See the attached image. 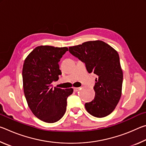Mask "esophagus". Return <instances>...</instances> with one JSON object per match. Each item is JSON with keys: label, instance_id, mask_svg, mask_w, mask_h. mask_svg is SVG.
<instances>
[{"label": "esophagus", "instance_id": "34e87169", "mask_svg": "<svg viewBox=\"0 0 146 146\" xmlns=\"http://www.w3.org/2000/svg\"><path fill=\"white\" fill-rule=\"evenodd\" d=\"M79 90H80V88H73V91H75V92H76V91H78Z\"/></svg>", "mask_w": 146, "mask_h": 146}]
</instances>
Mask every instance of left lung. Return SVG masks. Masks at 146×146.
I'll return each mask as SVG.
<instances>
[{"label": "left lung", "mask_w": 146, "mask_h": 146, "mask_svg": "<svg viewBox=\"0 0 146 146\" xmlns=\"http://www.w3.org/2000/svg\"><path fill=\"white\" fill-rule=\"evenodd\" d=\"M69 51L85 63L88 73L97 75L94 86L95 97L85 104L86 110L97 118L111 114L122 95L123 72L117 51L102 40L70 47Z\"/></svg>", "instance_id": "obj_1"}]
</instances>
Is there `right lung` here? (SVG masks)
<instances>
[{"instance_id":"add662e5","label":"right lung","mask_w":146,"mask_h":146,"mask_svg":"<svg viewBox=\"0 0 146 146\" xmlns=\"http://www.w3.org/2000/svg\"><path fill=\"white\" fill-rule=\"evenodd\" d=\"M68 48L40 46L24 60L23 68L24 93L29 108L38 119L48 123L58 121L65 114L67 98L72 88H53L62 72L58 62Z\"/></svg>"}]
</instances>
